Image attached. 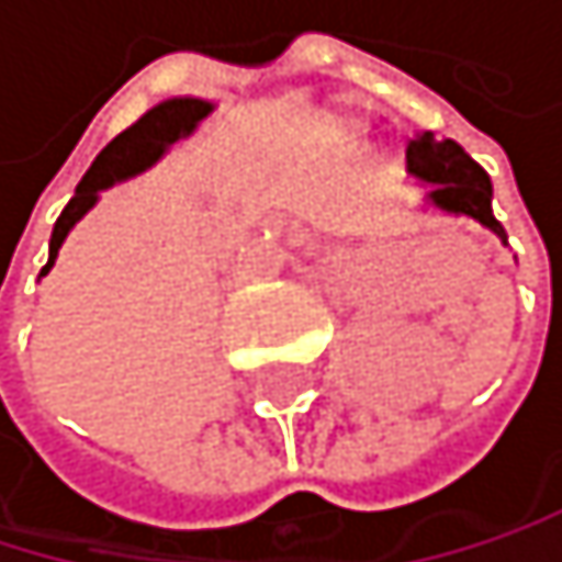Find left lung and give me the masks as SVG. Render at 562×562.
I'll return each instance as SVG.
<instances>
[{
	"instance_id": "1",
	"label": "left lung",
	"mask_w": 562,
	"mask_h": 562,
	"mask_svg": "<svg viewBox=\"0 0 562 562\" xmlns=\"http://www.w3.org/2000/svg\"><path fill=\"white\" fill-rule=\"evenodd\" d=\"M407 175L428 184L425 209L441 215H465L485 225L492 235H499L506 246V228L492 215V181L479 161L469 158V150L451 137H435L422 131L407 140Z\"/></svg>"
}]
</instances>
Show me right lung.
Listing matches in <instances>:
<instances>
[{"instance_id": "right-lung-1", "label": "right lung", "mask_w": 562, "mask_h": 562, "mask_svg": "<svg viewBox=\"0 0 562 562\" xmlns=\"http://www.w3.org/2000/svg\"><path fill=\"white\" fill-rule=\"evenodd\" d=\"M212 111H215L212 100L171 97V100H161L158 106H150L137 124H131L127 131H121L111 144H106L97 155V161L90 165V171L83 175V181L77 184V195L70 199V205L59 212V218L53 225V239H49V262L43 266L40 276H46L53 269L59 246L67 243L74 225L100 202V191H106L117 181H127V178L147 171L155 161H161L168 155V147L188 134H195V127Z\"/></svg>"}]
</instances>
